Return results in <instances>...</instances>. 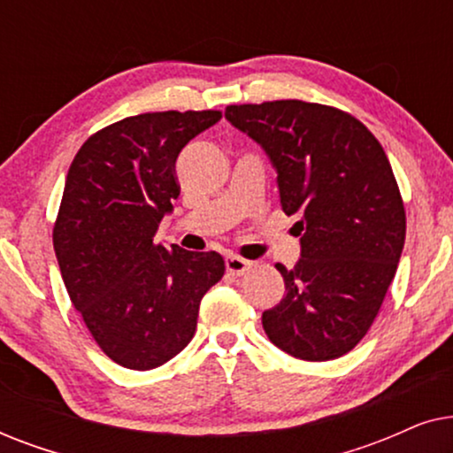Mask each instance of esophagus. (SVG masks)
<instances>
[{"label":"esophagus","mask_w":453,"mask_h":453,"mask_svg":"<svg viewBox=\"0 0 453 453\" xmlns=\"http://www.w3.org/2000/svg\"><path fill=\"white\" fill-rule=\"evenodd\" d=\"M225 264H226V272L233 276H243L245 272H250L253 268V262L241 256H228L225 259Z\"/></svg>","instance_id":"esophagus-1"}]
</instances>
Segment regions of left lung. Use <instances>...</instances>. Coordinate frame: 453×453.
<instances>
[{
  "mask_svg": "<svg viewBox=\"0 0 453 453\" xmlns=\"http://www.w3.org/2000/svg\"><path fill=\"white\" fill-rule=\"evenodd\" d=\"M278 171L301 257L276 264L287 295L262 315L270 342L301 361H332L365 338L395 276L406 212L392 165L357 117L305 101L228 104Z\"/></svg>",
  "mask_w": 453,
  "mask_h": 453,
  "instance_id": "8db88e82",
  "label": "left lung"
}]
</instances>
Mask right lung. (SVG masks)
<instances>
[{"instance_id":"1","label":"right lung","mask_w":453,"mask_h":453,"mask_svg":"<svg viewBox=\"0 0 453 453\" xmlns=\"http://www.w3.org/2000/svg\"><path fill=\"white\" fill-rule=\"evenodd\" d=\"M220 111H158L111 123L67 171L53 250L67 295L111 361L148 371L194 338L202 296L225 274L216 251L154 243L179 197L175 163Z\"/></svg>"}]
</instances>
